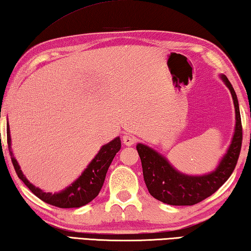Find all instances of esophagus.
<instances>
[{
    "label": "esophagus",
    "mask_w": 251,
    "mask_h": 251,
    "mask_svg": "<svg viewBox=\"0 0 251 251\" xmlns=\"http://www.w3.org/2000/svg\"><path fill=\"white\" fill-rule=\"evenodd\" d=\"M135 141H136V138L134 137V136H131V135H124V136H123V143H124L126 146L134 145Z\"/></svg>",
    "instance_id": "esophagus-1"
}]
</instances>
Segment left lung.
Masks as SVG:
<instances>
[{
    "label": "left lung",
    "instance_id": "1",
    "mask_svg": "<svg viewBox=\"0 0 251 251\" xmlns=\"http://www.w3.org/2000/svg\"><path fill=\"white\" fill-rule=\"evenodd\" d=\"M221 79L234 101L236 124L231 143L215 170L203 176H189L176 170L163 154L144 144H137L145 183L154 199L170 205H194L215 193L233 173L238 160L243 128L237 95L225 75Z\"/></svg>",
    "mask_w": 251,
    "mask_h": 251
}]
</instances>
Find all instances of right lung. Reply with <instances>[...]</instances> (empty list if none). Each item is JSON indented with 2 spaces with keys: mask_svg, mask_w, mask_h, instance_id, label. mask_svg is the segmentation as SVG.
<instances>
[{
  "mask_svg": "<svg viewBox=\"0 0 251 251\" xmlns=\"http://www.w3.org/2000/svg\"><path fill=\"white\" fill-rule=\"evenodd\" d=\"M7 144L8 150H10L11 159L14 166V169L20 179L24 182L25 185L33 192L36 197L39 198L42 201L46 202L53 206L60 208H72V207H81L83 205L90 203L92 200L98 197L100 191H101L104 180H105L106 172L108 167L111 166L115 154L121 149V138L116 137L106 145H103L101 149L99 150L92 161H91L84 171L75 181L63 189L60 192L50 193L45 192L42 189L35 186L33 183L26 179L23 175L21 167L18 165L17 160L12 151V140L10 134V125L7 122Z\"/></svg>",
  "mask_w": 251,
  "mask_h": 251,
  "instance_id": "add662e5",
  "label": "right lung"
}]
</instances>
